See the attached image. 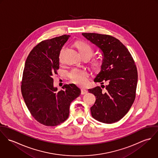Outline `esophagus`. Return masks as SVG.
Returning a JSON list of instances; mask_svg holds the SVG:
<instances>
[{"mask_svg":"<svg viewBox=\"0 0 158 158\" xmlns=\"http://www.w3.org/2000/svg\"><path fill=\"white\" fill-rule=\"evenodd\" d=\"M87 92H88V90H86V89H81V94H82V95L86 94H87Z\"/></svg>","mask_w":158,"mask_h":158,"instance_id":"obj_1","label":"esophagus"}]
</instances>
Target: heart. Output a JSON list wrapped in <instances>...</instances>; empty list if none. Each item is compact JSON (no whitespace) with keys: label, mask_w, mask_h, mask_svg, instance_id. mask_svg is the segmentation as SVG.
Returning <instances> with one entry per match:
<instances>
[{"label":"heart","mask_w":158,"mask_h":158,"mask_svg":"<svg viewBox=\"0 0 158 158\" xmlns=\"http://www.w3.org/2000/svg\"><path fill=\"white\" fill-rule=\"evenodd\" d=\"M74 47L78 50L79 54L83 59L89 60L94 53V49L89 44L84 41H77L74 43ZM64 48H63L59 55V60H61V55ZM91 67L95 70H97L100 68L102 61L100 59H94L91 60L90 63ZM68 77L70 81L77 85L84 86L88 84V79L89 74L85 70L73 69L69 73Z\"/></svg>","instance_id":"heart-1"}]
</instances>
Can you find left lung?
<instances>
[{"label": "left lung", "instance_id": "obj_1", "mask_svg": "<svg viewBox=\"0 0 158 158\" xmlns=\"http://www.w3.org/2000/svg\"><path fill=\"white\" fill-rule=\"evenodd\" d=\"M82 35L102 52L101 70L94 82L107 83L102 85L105 92L100 86L88 89L96 97L91 115L100 122L115 123L127 114L135 99L137 70L135 61L127 47L112 36L94 33Z\"/></svg>", "mask_w": 158, "mask_h": 158}]
</instances>
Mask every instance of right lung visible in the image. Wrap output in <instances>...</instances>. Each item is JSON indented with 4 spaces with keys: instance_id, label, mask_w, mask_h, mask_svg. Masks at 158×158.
Listing matches in <instances>:
<instances>
[{
    "instance_id": "obj_1",
    "label": "right lung",
    "mask_w": 158,
    "mask_h": 158,
    "mask_svg": "<svg viewBox=\"0 0 158 158\" xmlns=\"http://www.w3.org/2000/svg\"><path fill=\"white\" fill-rule=\"evenodd\" d=\"M69 35L41 41L27 58L23 71L21 92L25 105L39 123L53 127L69 117L71 102L81 94L74 84L64 85L58 91L53 86V74L60 68L59 55Z\"/></svg>"
}]
</instances>
